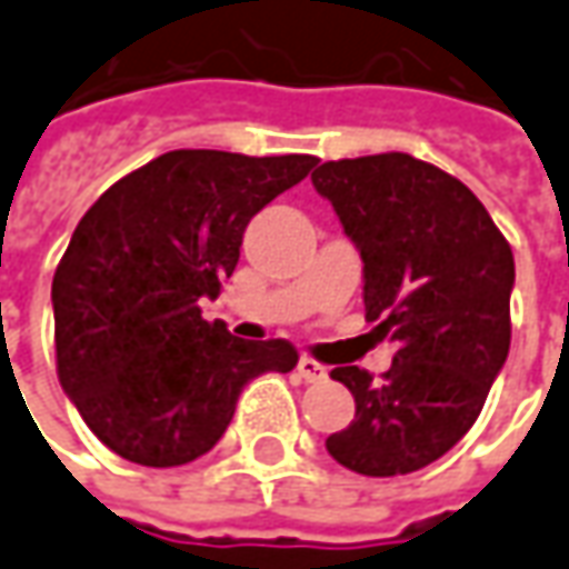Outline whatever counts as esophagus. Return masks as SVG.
Returning <instances> with one entry per match:
<instances>
[{
	"label": "esophagus",
	"mask_w": 569,
	"mask_h": 569,
	"mask_svg": "<svg viewBox=\"0 0 569 569\" xmlns=\"http://www.w3.org/2000/svg\"><path fill=\"white\" fill-rule=\"evenodd\" d=\"M297 372H300V379H303V382H322V379L329 376V372H326V366L316 363V360H310V357H300Z\"/></svg>",
	"instance_id": "obj_1"
}]
</instances>
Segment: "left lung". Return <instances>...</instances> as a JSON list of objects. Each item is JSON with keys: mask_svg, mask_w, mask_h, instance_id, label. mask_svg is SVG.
I'll return each instance as SVG.
<instances>
[{"mask_svg": "<svg viewBox=\"0 0 569 569\" xmlns=\"http://www.w3.org/2000/svg\"><path fill=\"white\" fill-rule=\"evenodd\" d=\"M312 187L360 250L366 319L395 345L379 382L331 369L357 417L326 448L363 476L422 470L470 432L507 360L510 243L470 187L407 152L322 162Z\"/></svg>", "mask_w": 569, "mask_h": 569, "instance_id": "8db88e82", "label": "left lung"}]
</instances>
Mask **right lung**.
Wrapping results in <instances>:
<instances>
[{
	"label": "right lung",
	"instance_id": "add662e5",
	"mask_svg": "<svg viewBox=\"0 0 569 569\" xmlns=\"http://www.w3.org/2000/svg\"><path fill=\"white\" fill-rule=\"evenodd\" d=\"M316 156L171 150L124 174L80 219L52 278L56 363L90 432L140 467L216 448L240 391L291 372L284 338L243 341L206 322L250 219L300 184Z\"/></svg>",
	"mask_w": 569,
	"mask_h": 569
}]
</instances>
